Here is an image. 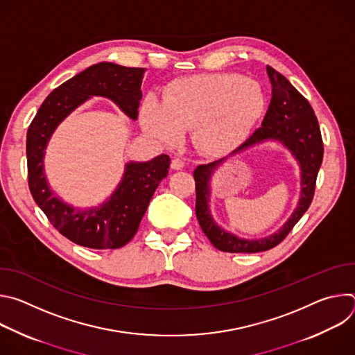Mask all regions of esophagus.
Segmentation results:
<instances>
[{"label":"esophagus","mask_w":355,"mask_h":355,"mask_svg":"<svg viewBox=\"0 0 355 355\" xmlns=\"http://www.w3.org/2000/svg\"><path fill=\"white\" fill-rule=\"evenodd\" d=\"M171 168L173 170H182L184 168V162H181L180 159H173L171 160Z\"/></svg>","instance_id":"1"}]
</instances>
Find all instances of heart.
I'll return each mask as SVG.
<instances>
[{"label":"heart","mask_w":355,"mask_h":355,"mask_svg":"<svg viewBox=\"0 0 355 355\" xmlns=\"http://www.w3.org/2000/svg\"><path fill=\"white\" fill-rule=\"evenodd\" d=\"M266 105L261 85L239 74L193 76L174 81L164 101L147 96L140 107L143 130L163 144L181 140L192 129L202 153L225 156L240 147Z\"/></svg>","instance_id":"heart-1"}]
</instances>
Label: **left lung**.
Returning a JSON list of instances; mask_svg holds the SVG:
<instances>
[{
  "mask_svg": "<svg viewBox=\"0 0 355 355\" xmlns=\"http://www.w3.org/2000/svg\"><path fill=\"white\" fill-rule=\"evenodd\" d=\"M267 74L271 83V103L261 128L232 151L229 157L266 141L282 144L300 164L301 196L290 219L277 232L263 239H243L220 228L213 219L209 205L211 175L228 157L198 166L193 171L196 189L195 214L202 232L218 250L226 252H259L279 244L311 207L323 160L320 128L308 99L272 67L267 66Z\"/></svg>",
  "mask_w": 355,
  "mask_h": 355,
  "instance_id": "left-lung-1",
  "label": "left lung"
}]
</instances>
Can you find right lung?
I'll return each instance as SVG.
<instances>
[{
    "label": "right lung",
    "mask_w": 355,
    "mask_h": 355,
    "mask_svg": "<svg viewBox=\"0 0 355 355\" xmlns=\"http://www.w3.org/2000/svg\"><path fill=\"white\" fill-rule=\"evenodd\" d=\"M146 69L125 67L110 62L94 64L50 92L33 118L26 135L28 180L37 207L64 237L96 250L119 248L136 234L148 202L167 177L170 157L129 162L121 182L103 204L76 208L50 188L44 174L47 143L58 126L91 96H104L132 121L137 119L141 80Z\"/></svg>",
    "instance_id": "1"
}]
</instances>
